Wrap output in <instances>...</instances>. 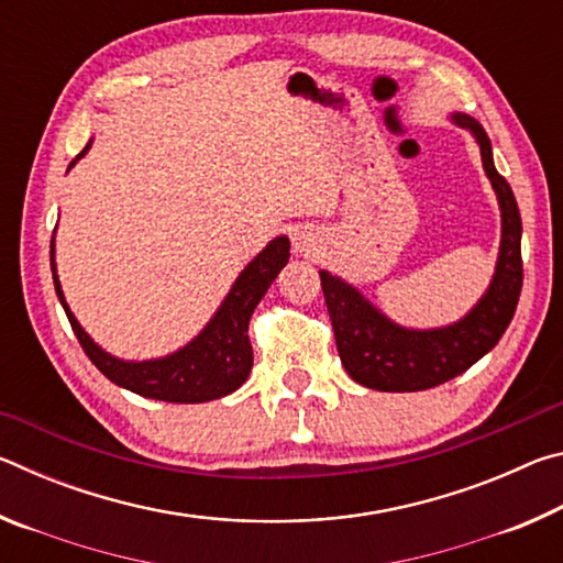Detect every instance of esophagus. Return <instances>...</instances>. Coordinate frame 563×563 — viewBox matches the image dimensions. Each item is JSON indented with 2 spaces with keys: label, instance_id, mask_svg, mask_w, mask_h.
<instances>
[{
  "label": "esophagus",
  "instance_id": "obj_1",
  "mask_svg": "<svg viewBox=\"0 0 563 563\" xmlns=\"http://www.w3.org/2000/svg\"><path fill=\"white\" fill-rule=\"evenodd\" d=\"M295 247H300V251H302V247H305V235L295 238Z\"/></svg>",
  "mask_w": 563,
  "mask_h": 563
}]
</instances>
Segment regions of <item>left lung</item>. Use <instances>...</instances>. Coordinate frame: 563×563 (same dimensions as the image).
I'll use <instances>...</instances> for the list:
<instances>
[{
    "mask_svg": "<svg viewBox=\"0 0 563 563\" xmlns=\"http://www.w3.org/2000/svg\"><path fill=\"white\" fill-rule=\"evenodd\" d=\"M482 148V164L501 208V247L497 273L484 298L464 320L440 330H405L389 322L362 295L330 273H320L322 295L335 332L338 352L355 383L379 393H419L446 383L497 345L517 312L523 283L521 216L517 198L492 161V144L479 121L454 113Z\"/></svg>",
    "mask_w": 563,
    "mask_h": 563,
    "instance_id": "1",
    "label": "left lung"
}]
</instances>
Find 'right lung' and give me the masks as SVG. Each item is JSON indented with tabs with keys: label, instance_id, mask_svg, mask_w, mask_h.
Instances as JSON below:
<instances>
[{
	"label": "right lung",
	"instance_id": "obj_1",
	"mask_svg": "<svg viewBox=\"0 0 563 563\" xmlns=\"http://www.w3.org/2000/svg\"><path fill=\"white\" fill-rule=\"evenodd\" d=\"M89 151V144L76 158H81ZM74 166V161L69 168ZM290 258V241L285 235L265 247L235 280L233 290L228 292L221 310L216 312L208 328L190 345L174 352L164 360L148 362H123L103 352L79 322L71 316L69 305L64 302V292L59 278L54 271V241H52V271L54 288L64 305L66 318L71 322V330L79 345L87 352V357L99 367L101 375H107L111 383L126 387L131 393L151 399H164V402H211V399L231 395L241 387L253 367V347L247 340V322L261 302L271 283L278 278Z\"/></svg>",
	"mask_w": 563,
	"mask_h": 563
}]
</instances>
